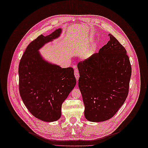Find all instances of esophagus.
<instances>
[{"instance_id":"esophagus-1","label":"esophagus","mask_w":148,"mask_h":148,"mask_svg":"<svg viewBox=\"0 0 148 148\" xmlns=\"http://www.w3.org/2000/svg\"><path fill=\"white\" fill-rule=\"evenodd\" d=\"M74 73H75V78L77 79H78L79 78V71L77 69H76L75 70V71H74Z\"/></svg>"}]
</instances>
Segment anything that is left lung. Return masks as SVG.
Segmentation results:
<instances>
[{
  "instance_id": "8db88e82",
  "label": "left lung",
  "mask_w": 148,
  "mask_h": 148,
  "mask_svg": "<svg viewBox=\"0 0 148 148\" xmlns=\"http://www.w3.org/2000/svg\"><path fill=\"white\" fill-rule=\"evenodd\" d=\"M98 53L79 62L78 86L88 120L110 119L126 100L132 67L125 47L113 35Z\"/></svg>"
}]
</instances>
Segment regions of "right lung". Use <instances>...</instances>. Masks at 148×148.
Masks as SVG:
<instances>
[{
  "label": "right lung",
  "instance_id": "add662e5",
  "mask_svg": "<svg viewBox=\"0 0 148 148\" xmlns=\"http://www.w3.org/2000/svg\"><path fill=\"white\" fill-rule=\"evenodd\" d=\"M57 29L46 36L40 35L28 46L20 62L19 91L26 108L36 118L51 122L61 117L62 104L77 80L71 67L62 69L44 60L39 50L60 36Z\"/></svg>",
  "mask_w": 148,
  "mask_h": 148
}]
</instances>
